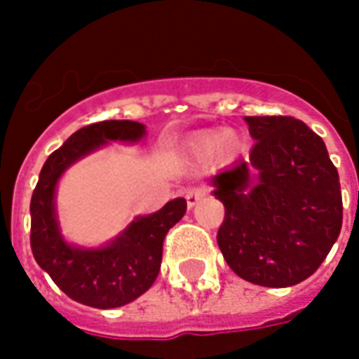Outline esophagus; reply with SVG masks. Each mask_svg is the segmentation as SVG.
I'll return each mask as SVG.
<instances>
[{"mask_svg":"<svg viewBox=\"0 0 359 359\" xmlns=\"http://www.w3.org/2000/svg\"><path fill=\"white\" fill-rule=\"evenodd\" d=\"M205 196H207V190L205 188H190V190L186 191V203H188V207H196V205L201 201V199H205Z\"/></svg>","mask_w":359,"mask_h":359,"instance_id":"obj_1","label":"esophagus"}]
</instances>
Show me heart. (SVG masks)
<instances>
[{
    "label": "heart",
    "instance_id": "1",
    "mask_svg": "<svg viewBox=\"0 0 359 359\" xmlns=\"http://www.w3.org/2000/svg\"><path fill=\"white\" fill-rule=\"evenodd\" d=\"M226 138V141L224 142L223 139ZM224 144L222 145V143ZM226 149V150H233L235 149V137H226V133L224 131H212V133H207L205 137H201L198 141V144H196V152H198L199 156H210L215 154L216 150L220 149Z\"/></svg>",
    "mask_w": 359,
    "mask_h": 359
}]
</instances>
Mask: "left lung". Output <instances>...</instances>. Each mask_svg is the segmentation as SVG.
Masks as SVG:
<instances>
[{
  "mask_svg": "<svg viewBox=\"0 0 359 359\" xmlns=\"http://www.w3.org/2000/svg\"><path fill=\"white\" fill-rule=\"evenodd\" d=\"M256 141L212 179L226 209L216 241L235 275L288 288L313 275L343 226V198L322 137L292 116H245Z\"/></svg>",
  "mask_w": 359,
  "mask_h": 359,
  "instance_id": "8db88e82",
  "label": "left lung"
}]
</instances>
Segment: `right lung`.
Wrapping results in <instances>:
<instances>
[{"label":"right lung","instance_id":"1","mask_svg":"<svg viewBox=\"0 0 359 359\" xmlns=\"http://www.w3.org/2000/svg\"><path fill=\"white\" fill-rule=\"evenodd\" d=\"M147 128L131 120H103L75 131L54 150L39 173L32 212V252L64 294L95 309L131 303L154 284L161 265L163 239L186 212V199L177 198L149 216H137L111 243L100 248L69 245L60 233L56 218V186L60 177L82 156L111 141L137 143Z\"/></svg>","mask_w":359,"mask_h":359}]
</instances>
